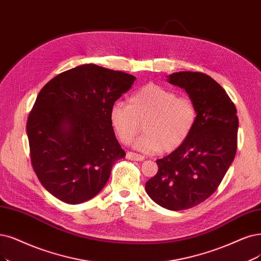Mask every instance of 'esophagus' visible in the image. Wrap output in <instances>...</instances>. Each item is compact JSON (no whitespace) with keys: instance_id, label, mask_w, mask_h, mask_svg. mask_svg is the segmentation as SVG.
Wrapping results in <instances>:
<instances>
[{"instance_id":"esophagus-1","label":"esophagus","mask_w":261,"mask_h":261,"mask_svg":"<svg viewBox=\"0 0 261 261\" xmlns=\"http://www.w3.org/2000/svg\"><path fill=\"white\" fill-rule=\"evenodd\" d=\"M125 157H127L130 160H136V161H143L144 159H145V157H144V156L139 155V153H136V152H132V151L127 152V156H125Z\"/></svg>"}]
</instances>
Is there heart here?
Wrapping results in <instances>:
<instances>
[{
  "label": "heart",
  "mask_w": 261,
  "mask_h": 261,
  "mask_svg": "<svg viewBox=\"0 0 261 261\" xmlns=\"http://www.w3.org/2000/svg\"><path fill=\"white\" fill-rule=\"evenodd\" d=\"M197 106L188 96H177L157 84H147L134 91L129 104L116 101L110 110V122L123 144L144 133L133 147L145 153L173 151L189 137L197 121Z\"/></svg>",
  "instance_id": "b5f03b06"
}]
</instances>
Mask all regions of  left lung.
Returning a JSON list of instances; mask_svg holds the SVG:
<instances>
[{
    "label": "left lung",
    "instance_id": "obj_1",
    "mask_svg": "<svg viewBox=\"0 0 261 261\" xmlns=\"http://www.w3.org/2000/svg\"><path fill=\"white\" fill-rule=\"evenodd\" d=\"M167 79L195 102L197 121L178 148L156 160L158 172L145 189L160 206L181 211L202 203L223 180L236 156L239 119L225 89L208 75L176 72Z\"/></svg>",
    "mask_w": 261,
    "mask_h": 261
}]
</instances>
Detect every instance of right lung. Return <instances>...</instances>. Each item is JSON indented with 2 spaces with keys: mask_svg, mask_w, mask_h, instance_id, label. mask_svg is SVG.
Segmentation results:
<instances>
[{
  "mask_svg": "<svg viewBox=\"0 0 261 261\" xmlns=\"http://www.w3.org/2000/svg\"><path fill=\"white\" fill-rule=\"evenodd\" d=\"M136 81L92 63L48 82L29 115L32 167L44 188L69 204L95 197L125 152L115 137L110 110Z\"/></svg>",
  "mask_w": 261,
  "mask_h": 261,
  "instance_id": "obj_1",
  "label": "right lung"
}]
</instances>
